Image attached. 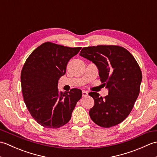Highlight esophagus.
<instances>
[{
    "label": "esophagus",
    "instance_id": "esophagus-1",
    "mask_svg": "<svg viewBox=\"0 0 157 157\" xmlns=\"http://www.w3.org/2000/svg\"><path fill=\"white\" fill-rule=\"evenodd\" d=\"M88 95V93L86 91H82V96H87Z\"/></svg>",
    "mask_w": 157,
    "mask_h": 157
}]
</instances>
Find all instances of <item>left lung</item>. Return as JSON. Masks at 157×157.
Listing matches in <instances>:
<instances>
[{"mask_svg":"<svg viewBox=\"0 0 157 157\" xmlns=\"http://www.w3.org/2000/svg\"><path fill=\"white\" fill-rule=\"evenodd\" d=\"M79 55L96 65L109 90L104 98L97 92L89 93L94 100L90 118L102 128L119 124L129 115L139 95L142 75L137 61L128 50L114 45L84 47Z\"/></svg>","mask_w":157,"mask_h":157,"instance_id":"obj_1","label":"left lung"}]
</instances>
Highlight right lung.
<instances>
[{"instance_id": "obj_1", "label": "right lung", "mask_w": 157, "mask_h": 157, "mask_svg": "<svg viewBox=\"0 0 157 157\" xmlns=\"http://www.w3.org/2000/svg\"><path fill=\"white\" fill-rule=\"evenodd\" d=\"M82 47L70 48L45 42L26 60L21 73L23 100L32 117L47 128H59L68 123L82 92L73 88L59 91V78L66 73L67 65Z\"/></svg>"}]
</instances>
